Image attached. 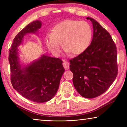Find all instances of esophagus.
I'll return each instance as SVG.
<instances>
[{
    "label": "esophagus",
    "instance_id": "obj_1",
    "mask_svg": "<svg viewBox=\"0 0 127 127\" xmlns=\"http://www.w3.org/2000/svg\"><path fill=\"white\" fill-rule=\"evenodd\" d=\"M63 65L64 66V68L65 70H68L69 68V63H68V62H66L65 61H63Z\"/></svg>",
    "mask_w": 127,
    "mask_h": 127
}]
</instances>
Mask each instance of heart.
<instances>
[{"mask_svg":"<svg viewBox=\"0 0 127 127\" xmlns=\"http://www.w3.org/2000/svg\"><path fill=\"white\" fill-rule=\"evenodd\" d=\"M92 29L85 21L68 20L62 21L53 28L45 42L53 54L58 55L61 52L62 43L68 52L79 55L86 50L92 39Z\"/></svg>","mask_w":127,"mask_h":127,"instance_id":"heart-1","label":"heart"}]
</instances>
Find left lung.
<instances>
[{"label": "left lung", "mask_w": 127, "mask_h": 127, "mask_svg": "<svg viewBox=\"0 0 127 127\" xmlns=\"http://www.w3.org/2000/svg\"><path fill=\"white\" fill-rule=\"evenodd\" d=\"M93 38L84 52L70 60L73 83L83 97L101 95L110 87L118 74L117 50L109 33L94 19Z\"/></svg>", "instance_id": "obj_1"}]
</instances>
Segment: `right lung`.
Wrapping results in <instances>:
<instances>
[{
  "label": "right lung",
  "instance_id": "1",
  "mask_svg": "<svg viewBox=\"0 0 127 127\" xmlns=\"http://www.w3.org/2000/svg\"><path fill=\"white\" fill-rule=\"evenodd\" d=\"M41 25L40 20L27 25L14 37L9 53L13 87L23 97L40 103L54 97L65 71L61 59L44 54L27 65L21 64L18 47L26 34L37 33Z\"/></svg>",
  "mask_w": 127,
  "mask_h": 127
}]
</instances>
